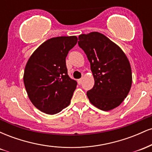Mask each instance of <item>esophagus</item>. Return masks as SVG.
<instances>
[{
	"label": "esophagus",
	"mask_w": 152,
	"mask_h": 152,
	"mask_svg": "<svg viewBox=\"0 0 152 152\" xmlns=\"http://www.w3.org/2000/svg\"><path fill=\"white\" fill-rule=\"evenodd\" d=\"M82 83V78H80V79H78V84H81Z\"/></svg>",
	"instance_id": "34e87169"
}]
</instances>
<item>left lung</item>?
<instances>
[{
  "label": "left lung",
  "mask_w": 152,
  "mask_h": 152,
  "mask_svg": "<svg viewBox=\"0 0 152 152\" xmlns=\"http://www.w3.org/2000/svg\"><path fill=\"white\" fill-rule=\"evenodd\" d=\"M78 40L94 78V87L86 93L90 102L102 111L115 109L123 102L132 86V69L126 54L99 32L81 34Z\"/></svg>",
  "instance_id": "8db88e82"
}]
</instances>
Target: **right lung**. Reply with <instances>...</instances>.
Wrapping results in <instances>:
<instances>
[{"label":"right lung","mask_w":152,"mask_h":152,"mask_svg":"<svg viewBox=\"0 0 152 152\" xmlns=\"http://www.w3.org/2000/svg\"><path fill=\"white\" fill-rule=\"evenodd\" d=\"M77 41L75 36L50 38L26 64L23 82L28 98L47 114L59 113L70 104L77 82L68 75L66 58Z\"/></svg>","instance_id":"obj_1"}]
</instances>
